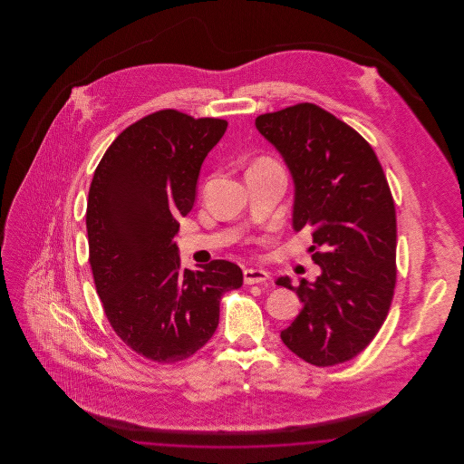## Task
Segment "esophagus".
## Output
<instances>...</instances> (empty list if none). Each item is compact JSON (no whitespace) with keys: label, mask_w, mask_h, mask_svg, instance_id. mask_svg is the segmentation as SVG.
Instances as JSON below:
<instances>
[{"label":"esophagus","mask_w":464,"mask_h":464,"mask_svg":"<svg viewBox=\"0 0 464 464\" xmlns=\"http://www.w3.org/2000/svg\"><path fill=\"white\" fill-rule=\"evenodd\" d=\"M269 280V273H266L265 269H256V267H246L243 269V282L246 285H254V284H266Z\"/></svg>","instance_id":"1"}]
</instances>
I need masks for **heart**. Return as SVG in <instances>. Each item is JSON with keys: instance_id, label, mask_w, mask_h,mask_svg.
I'll return each mask as SVG.
<instances>
[{"instance_id": "1", "label": "heart", "mask_w": 464, "mask_h": 464, "mask_svg": "<svg viewBox=\"0 0 464 464\" xmlns=\"http://www.w3.org/2000/svg\"><path fill=\"white\" fill-rule=\"evenodd\" d=\"M254 165H276L273 160H269V158H261V160H257ZM252 165V167H254Z\"/></svg>"}]
</instances>
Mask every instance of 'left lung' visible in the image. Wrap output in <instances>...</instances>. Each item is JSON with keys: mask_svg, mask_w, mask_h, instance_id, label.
I'll return each instance as SVG.
<instances>
[{"mask_svg": "<svg viewBox=\"0 0 464 464\" xmlns=\"http://www.w3.org/2000/svg\"><path fill=\"white\" fill-rule=\"evenodd\" d=\"M295 184L294 229H313L314 284L295 290L303 311L282 331L292 353L331 367L363 352L384 324L397 282V214L371 144L329 111L301 102L256 118Z\"/></svg>", "mask_w": 464, "mask_h": 464, "instance_id": "8db88e82", "label": "left lung"}]
</instances>
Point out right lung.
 Returning a JSON list of instances; mask_svg holds the SVG:
<instances>
[{
	"label": "right lung",
	"instance_id": "obj_1",
	"mask_svg": "<svg viewBox=\"0 0 464 464\" xmlns=\"http://www.w3.org/2000/svg\"><path fill=\"white\" fill-rule=\"evenodd\" d=\"M227 121L151 112L120 133L99 161L87 205L89 263L112 331L158 363L197 353L219 324L221 297L242 269L216 259L182 269L177 219L195 203L199 167Z\"/></svg>",
	"mask_w": 464,
	"mask_h": 464
}]
</instances>
